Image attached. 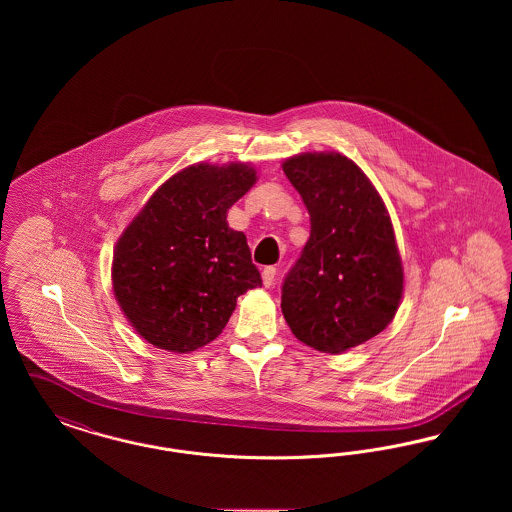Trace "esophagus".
Here are the masks:
<instances>
[{
  "mask_svg": "<svg viewBox=\"0 0 512 512\" xmlns=\"http://www.w3.org/2000/svg\"><path fill=\"white\" fill-rule=\"evenodd\" d=\"M274 282H276V268H263V284L270 288V286H274Z\"/></svg>",
  "mask_w": 512,
  "mask_h": 512,
  "instance_id": "esophagus-1",
  "label": "esophagus"
}]
</instances>
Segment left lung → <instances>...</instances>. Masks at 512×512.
Wrapping results in <instances>:
<instances>
[{
    "mask_svg": "<svg viewBox=\"0 0 512 512\" xmlns=\"http://www.w3.org/2000/svg\"><path fill=\"white\" fill-rule=\"evenodd\" d=\"M311 217V236L282 284L293 336L322 353H341L380 334L403 295V267L382 197L341 153L284 161Z\"/></svg>",
    "mask_w": 512,
    "mask_h": 512,
    "instance_id": "left-lung-1",
    "label": "left lung"
}]
</instances>
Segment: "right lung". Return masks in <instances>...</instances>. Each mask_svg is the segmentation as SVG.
Returning a JSON list of instances; mask_svg holds the SVG:
<instances>
[{
  "label": "right lung",
  "mask_w": 512,
  "mask_h": 512,
  "mask_svg": "<svg viewBox=\"0 0 512 512\" xmlns=\"http://www.w3.org/2000/svg\"><path fill=\"white\" fill-rule=\"evenodd\" d=\"M245 163L176 172L122 232L113 292L136 332L159 349L190 353L215 340L236 299L263 286L228 209L255 184Z\"/></svg>",
  "instance_id": "add662e5"
}]
</instances>
